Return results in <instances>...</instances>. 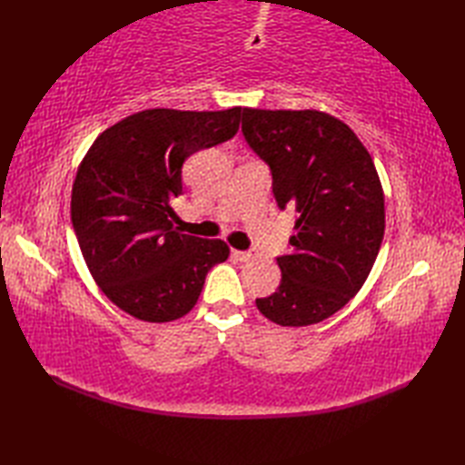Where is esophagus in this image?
<instances>
[{"label":"esophagus","mask_w":465,"mask_h":465,"mask_svg":"<svg viewBox=\"0 0 465 465\" xmlns=\"http://www.w3.org/2000/svg\"><path fill=\"white\" fill-rule=\"evenodd\" d=\"M233 255L238 258L240 262H252L255 258L253 252H240V250H233Z\"/></svg>","instance_id":"esophagus-1"}]
</instances>
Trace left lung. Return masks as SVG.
Listing matches in <instances>:
<instances>
[{
  "mask_svg": "<svg viewBox=\"0 0 465 465\" xmlns=\"http://www.w3.org/2000/svg\"><path fill=\"white\" fill-rule=\"evenodd\" d=\"M242 132L270 165L280 210L298 212L292 252L278 258L280 288L255 305L283 328L320 323L360 292L378 258L380 175L358 135L330 114L243 107Z\"/></svg>",
  "mask_w": 465,
  "mask_h": 465,
  "instance_id": "obj_1",
  "label": "left lung"
}]
</instances>
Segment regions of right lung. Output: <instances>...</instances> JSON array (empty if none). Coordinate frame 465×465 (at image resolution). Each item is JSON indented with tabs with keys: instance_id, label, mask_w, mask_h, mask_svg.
Instances as JSON below:
<instances>
[{
	"instance_id": "1",
	"label": "right lung",
	"mask_w": 465,
	"mask_h": 465,
	"mask_svg": "<svg viewBox=\"0 0 465 465\" xmlns=\"http://www.w3.org/2000/svg\"><path fill=\"white\" fill-rule=\"evenodd\" d=\"M242 107L143 110L107 127L77 167L72 223L92 278L117 308L163 323L192 312L205 275L230 255L222 240L173 230L192 153L232 140Z\"/></svg>"
}]
</instances>
